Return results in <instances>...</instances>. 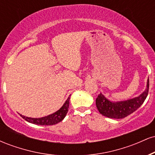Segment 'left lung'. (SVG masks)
<instances>
[{
  "mask_svg": "<svg viewBox=\"0 0 155 155\" xmlns=\"http://www.w3.org/2000/svg\"><path fill=\"white\" fill-rule=\"evenodd\" d=\"M149 81H147V87L141 95L130 100L112 103L106 99L102 94L96 98V106L99 112L105 117L112 119H122L136 111L143 104L149 92Z\"/></svg>",
  "mask_w": 155,
  "mask_h": 155,
  "instance_id": "8db88e82",
  "label": "left lung"
}]
</instances>
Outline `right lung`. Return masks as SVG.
Wrapping results in <instances>:
<instances>
[{"mask_svg":"<svg viewBox=\"0 0 155 155\" xmlns=\"http://www.w3.org/2000/svg\"><path fill=\"white\" fill-rule=\"evenodd\" d=\"M69 100H70V97L67 99L65 104L60 110H58V111L52 114L49 115V116L42 117V118H31V117H25L21 114L20 116L23 119H25V120L28 121V122L39 124V125H53V124H56L58 122H61L65 118V115L67 114L69 107Z\"/></svg>","mask_w":155,"mask_h":155,"instance_id":"add662e5","label":"right lung"}]
</instances>
